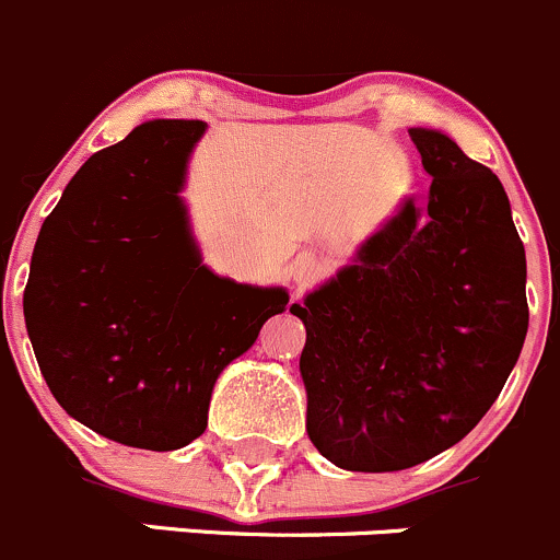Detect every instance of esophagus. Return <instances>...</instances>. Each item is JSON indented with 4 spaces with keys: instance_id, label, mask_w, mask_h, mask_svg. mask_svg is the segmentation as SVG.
I'll return each instance as SVG.
<instances>
[{
    "instance_id": "esophagus-1",
    "label": "esophagus",
    "mask_w": 560,
    "mask_h": 560,
    "mask_svg": "<svg viewBox=\"0 0 560 560\" xmlns=\"http://www.w3.org/2000/svg\"><path fill=\"white\" fill-rule=\"evenodd\" d=\"M315 269H318V261H315L313 256H307V253H302V256L293 261V280L307 282L315 275Z\"/></svg>"
}]
</instances>
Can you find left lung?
Wrapping results in <instances>:
<instances>
[{
	"label": "left lung",
	"instance_id": "obj_1",
	"mask_svg": "<svg viewBox=\"0 0 560 560\" xmlns=\"http://www.w3.org/2000/svg\"><path fill=\"white\" fill-rule=\"evenodd\" d=\"M431 180L291 304L307 434L348 471H399L464 440L491 409L528 331L526 250L504 186L447 135L409 129Z\"/></svg>",
	"mask_w": 560,
	"mask_h": 560
}]
</instances>
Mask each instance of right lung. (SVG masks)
<instances>
[{"mask_svg":"<svg viewBox=\"0 0 560 560\" xmlns=\"http://www.w3.org/2000/svg\"><path fill=\"white\" fill-rule=\"evenodd\" d=\"M205 120H151L94 153L39 229L23 315L67 415L142 451L205 434L212 385L285 310L199 264L180 188Z\"/></svg>","mask_w":560,"mask_h":560,"instance_id":"1","label":"right lung"}]
</instances>
